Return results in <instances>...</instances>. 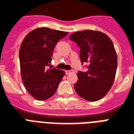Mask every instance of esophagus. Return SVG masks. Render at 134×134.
Returning a JSON list of instances; mask_svg holds the SVG:
<instances>
[{
    "label": "esophagus",
    "mask_w": 134,
    "mask_h": 134,
    "mask_svg": "<svg viewBox=\"0 0 134 134\" xmlns=\"http://www.w3.org/2000/svg\"><path fill=\"white\" fill-rule=\"evenodd\" d=\"M72 72H74L73 70H66V71H65V74H71L72 73Z\"/></svg>",
    "instance_id": "esophagus-1"
}]
</instances>
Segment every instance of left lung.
Returning <instances> with one entry per match:
<instances>
[{
	"label": "left lung",
	"instance_id": "obj_1",
	"mask_svg": "<svg viewBox=\"0 0 134 134\" xmlns=\"http://www.w3.org/2000/svg\"><path fill=\"white\" fill-rule=\"evenodd\" d=\"M69 39L81 48V63L89 64L88 71L78 72L74 84L76 93L90 102L101 99L110 90L115 78L118 58L112 41L104 32L91 30L74 32Z\"/></svg>",
	"mask_w": 134,
	"mask_h": 134
}]
</instances>
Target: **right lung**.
<instances>
[{"mask_svg": "<svg viewBox=\"0 0 134 134\" xmlns=\"http://www.w3.org/2000/svg\"><path fill=\"white\" fill-rule=\"evenodd\" d=\"M67 34L46 27L38 28L29 32L22 42L21 76L27 91L36 99L43 101L52 97L65 75L63 70L48 67L56 43Z\"/></svg>", "mask_w": 134, "mask_h": 134, "instance_id": "add662e5", "label": "right lung"}]
</instances>
